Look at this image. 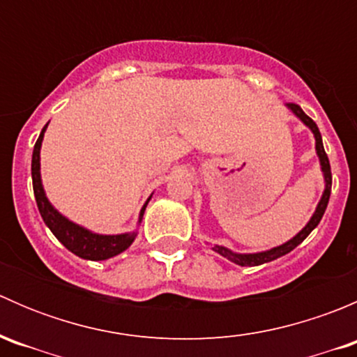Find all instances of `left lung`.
<instances>
[{
    "label": "left lung",
    "mask_w": 357,
    "mask_h": 357,
    "mask_svg": "<svg viewBox=\"0 0 357 357\" xmlns=\"http://www.w3.org/2000/svg\"><path fill=\"white\" fill-rule=\"evenodd\" d=\"M287 107H289V109L294 112V114L297 115V117L301 119V121L304 122V124L307 126L309 129H311L312 135H314L316 153H318L319 164H321L323 176H325V192H323L321 200H319L318 207H316L314 214H312V218L309 219L307 225H305L304 228H302L301 231H298L297 235L294 236V238L289 240L287 243H283V245L275 247V248H271V250H266V252H257V254H236V252H231L229 248H226V247H221V245L212 247V250L218 252V254H221L222 257L229 259V261L235 262V264H238V266H261V264H264V262H271V261H275V259L282 257V255L289 254V252L294 250V248L297 247L298 243L304 242L305 236H307L309 233H311L312 229H314L316 226L319 225V221H321L323 214H325V211H326V205H328L330 193H332V169H330L328 155H326L325 149H323L321 132H319L316 122L312 121L309 115H305L304 110H302L301 107L295 105V103H287Z\"/></svg>",
    "instance_id": "left-lung-1"
}]
</instances>
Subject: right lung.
Segmentation results:
<instances>
[{
  "mask_svg": "<svg viewBox=\"0 0 357 357\" xmlns=\"http://www.w3.org/2000/svg\"><path fill=\"white\" fill-rule=\"evenodd\" d=\"M46 128L48 124L43 128L41 135H39L38 142L34 145V152H32V188H34V197L36 204H38L39 214H41L45 225L52 229L53 235L59 238L60 243H63V247L68 248L72 254L79 255L82 259H88V261H105V259L114 257V255L121 254L126 248L131 245L136 238V231L131 233H122V235H98V233H93L89 229L82 228V226L75 225V222L68 221L66 215L60 214L50 200L46 199L45 188H43L41 183V164H39V152H41V143L43 136H45ZM150 199L146 200L149 204ZM146 204L143 205L142 212H139L138 222H142L143 214H145Z\"/></svg>",
  "mask_w": 357,
  "mask_h": 357,
  "instance_id": "obj_1",
  "label": "right lung"
}]
</instances>
